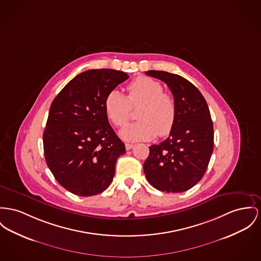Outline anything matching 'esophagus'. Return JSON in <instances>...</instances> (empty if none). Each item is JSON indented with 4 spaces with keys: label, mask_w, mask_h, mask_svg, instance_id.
<instances>
[{
    "label": "esophagus",
    "mask_w": 261,
    "mask_h": 261,
    "mask_svg": "<svg viewBox=\"0 0 261 261\" xmlns=\"http://www.w3.org/2000/svg\"><path fill=\"white\" fill-rule=\"evenodd\" d=\"M133 146H134V144H133V143H125V149H126V150L132 149V148H133Z\"/></svg>",
    "instance_id": "34e87169"
}]
</instances>
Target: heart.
Segmentation results:
<instances>
[{
	"mask_svg": "<svg viewBox=\"0 0 261 261\" xmlns=\"http://www.w3.org/2000/svg\"><path fill=\"white\" fill-rule=\"evenodd\" d=\"M126 96L117 90L111 91L104 103L108 119L120 127L129 121L132 109L139 107V121L123 128L122 138L137 141L169 135L176 122L177 107L173 97L163 92L162 85L149 77L140 76L126 86Z\"/></svg>",
	"mask_w": 261,
	"mask_h": 261,
	"instance_id": "1",
	"label": "heart"
}]
</instances>
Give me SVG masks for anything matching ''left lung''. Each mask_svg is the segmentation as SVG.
<instances>
[{
    "instance_id": "obj_1",
    "label": "left lung",
    "mask_w": 261,
    "mask_h": 261,
    "mask_svg": "<svg viewBox=\"0 0 261 261\" xmlns=\"http://www.w3.org/2000/svg\"><path fill=\"white\" fill-rule=\"evenodd\" d=\"M145 74L169 87L177 107L169 137L149 146V155L143 164L145 177L159 191H187L203 178L214 150L208 105L201 92L182 76L156 70Z\"/></svg>"
}]
</instances>
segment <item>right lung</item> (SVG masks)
I'll return each mask as SVG.
<instances>
[{
	"label": "right lung",
	"instance_id": "1",
	"mask_svg": "<svg viewBox=\"0 0 261 261\" xmlns=\"http://www.w3.org/2000/svg\"><path fill=\"white\" fill-rule=\"evenodd\" d=\"M128 79L122 71L91 69L73 78L54 98L43 133L44 157L57 182L82 197L111 184L125 152L105 112L107 95Z\"/></svg>",
	"mask_w": 261,
	"mask_h": 261
}]
</instances>
